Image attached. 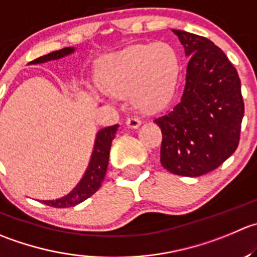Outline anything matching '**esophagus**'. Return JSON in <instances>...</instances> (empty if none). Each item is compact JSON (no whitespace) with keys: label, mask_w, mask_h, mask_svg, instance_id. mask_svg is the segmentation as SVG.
I'll return each instance as SVG.
<instances>
[{"label":"esophagus","mask_w":257,"mask_h":257,"mask_svg":"<svg viewBox=\"0 0 257 257\" xmlns=\"http://www.w3.org/2000/svg\"><path fill=\"white\" fill-rule=\"evenodd\" d=\"M141 124H142V120L141 118H138V116H131V118L126 119V125L131 126V128H138Z\"/></svg>","instance_id":"obj_1"}]
</instances>
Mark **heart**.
Instances as JSON below:
<instances>
[{"instance_id":"obj_1","label":"heart","mask_w":257,"mask_h":257,"mask_svg":"<svg viewBox=\"0 0 257 257\" xmlns=\"http://www.w3.org/2000/svg\"><path fill=\"white\" fill-rule=\"evenodd\" d=\"M178 71V56L169 45H134L104 60L99 80L108 93L131 95L137 108L148 110L171 95Z\"/></svg>"}]
</instances>
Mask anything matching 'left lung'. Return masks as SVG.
I'll list each match as a JSON object with an SVG mask.
<instances>
[{"label": "left lung", "mask_w": 257, "mask_h": 257, "mask_svg": "<svg viewBox=\"0 0 257 257\" xmlns=\"http://www.w3.org/2000/svg\"><path fill=\"white\" fill-rule=\"evenodd\" d=\"M173 32L189 61L181 101L154 119L163 136L161 163L173 174L198 177L221 166L237 148L245 111L241 81L212 41Z\"/></svg>", "instance_id": "8db88e82"}]
</instances>
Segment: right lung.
<instances>
[{
	"mask_svg": "<svg viewBox=\"0 0 257 257\" xmlns=\"http://www.w3.org/2000/svg\"><path fill=\"white\" fill-rule=\"evenodd\" d=\"M74 51H75L74 47H64L61 50L52 51L50 54L44 55V56L37 57V59H35L30 64H42V62L51 61V60L61 59V57L73 54ZM118 126V124H115V125L106 126V128L100 129L98 132L95 138V144H94V151L90 158V163H89L88 169H86L81 181L78 183V186L69 195L59 198V200L42 201V203L56 208L74 207V206L85 201L90 196H93L100 188L101 182H103L104 177H105L106 168H108L111 142L115 138Z\"/></svg>",
	"mask_w": 257,
	"mask_h": 257,
	"instance_id": "1",
	"label": "right lung"
}]
</instances>
